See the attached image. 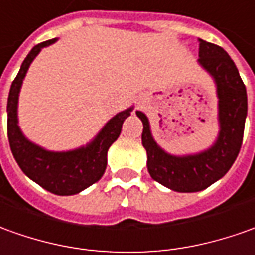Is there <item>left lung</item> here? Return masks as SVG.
<instances>
[{"label":"left lung","mask_w":255,"mask_h":255,"mask_svg":"<svg viewBox=\"0 0 255 255\" xmlns=\"http://www.w3.org/2000/svg\"><path fill=\"white\" fill-rule=\"evenodd\" d=\"M198 41V64L216 86L219 132L214 143L198 153L171 155L153 139L145 113L136 112L143 124L142 145L150 177L177 193L202 191L229 171L242 148L247 117V92L233 60L222 47L202 39Z\"/></svg>","instance_id":"8db88e82"}]
</instances>
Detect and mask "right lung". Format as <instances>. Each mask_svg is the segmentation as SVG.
Here are the masks:
<instances>
[{
    "mask_svg": "<svg viewBox=\"0 0 255 255\" xmlns=\"http://www.w3.org/2000/svg\"><path fill=\"white\" fill-rule=\"evenodd\" d=\"M58 37L34 46L27 54L18 75L11 85L8 96V139L12 155L27 177L55 195H74L95 184L103 176L107 166V150L120 136L123 123L134 110L128 107L106 123L89 143L77 149L54 152L41 148L27 139L19 127V92L26 72L41 48L54 44Z\"/></svg>",
    "mask_w": 255,
    "mask_h": 255,
    "instance_id": "obj_1",
    "label": "right lung"
}]
</instances>
